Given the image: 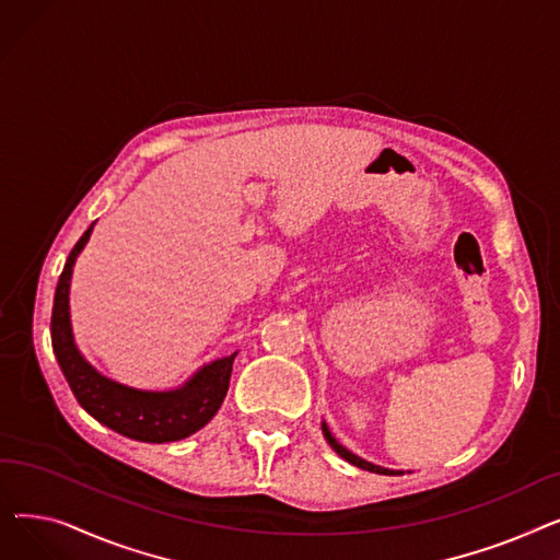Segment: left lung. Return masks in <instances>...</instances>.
Listing matches in <instances>:
<instances>
[{
	"instance_id": "left-lung-1",
	"label": "left lung",
	"mask_w": 560,
	"mask_h": 560,
	"mask_svg": "<svg viewBox=\"0 0 560 560\" xmlns=\"http://www.w3.org/2000/svg\"><path fill=\"white\" fill-rule=\"evenodd\" d=\"M322 433H325V438H327V443L331 445V450L340 456V458H345L347 463H351V465H357V467H361V469H368V472H376V475H388V477H397V475H404L401 469H390V467H381V465H374V463H370V460H365V458H361V456H357L354 452H349L347 447H342L338 440L334 438V433L329 431V427H327V422H322Z\"/></svg>"
}]
</instances>
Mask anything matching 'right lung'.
Returning <instances> with one entry per match:
<instances>
[{
    "instance_id": "obj_1",
    "label": "right lung",
    "mask_w": 560,
    "mask_h": 560,
    "mask_svg": "<svg viewBox=\"0 0 560 560\" xmlns=\"http://www.w3.org/2000/svg\"><path fill=\"white\" fill-rule=\"evenodd\" d=\"M93 226L95 222L72 247L56 285L51 308V347L56 361L81 408L104 427L140 443L161 445L184 440L209 424L218 413L226 397L233 359L238 351L201 365L182 386L170 390H142L102 374L79 351L70 322L72 270L85 243L91 241Z\"/></svg>"
}]
</instances>
